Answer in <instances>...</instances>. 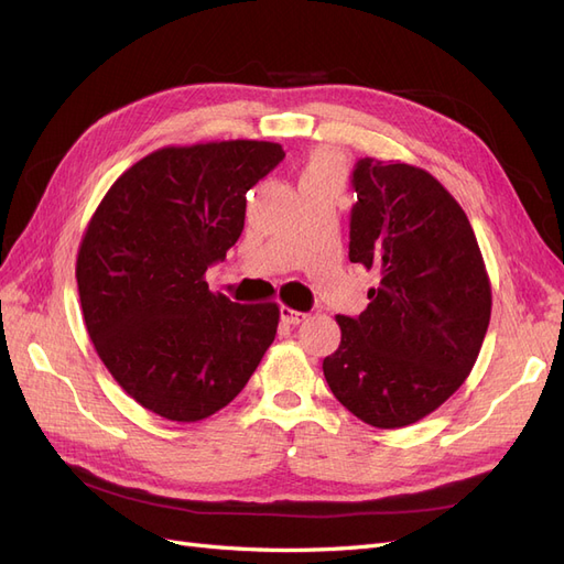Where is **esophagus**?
Masks as SVG:
<instances>
[{
  "mask_svg": "<svg viewBox=\"0 0 564 564\" xmlns=\"http://www.w3.org/2000/svg\"><path fill=\"white\" fill-rule=\"evenodd\" d=\"M305 317V313H299V311H294V308H286V305H282L280 308V319L284 322V324H292V327H296V324H301Z\"/></svg>",
  "mask_w": 564,
  "mask_h": 564,
  "instance_id": "1",
  "label": "esophagus"
}]
</instances>
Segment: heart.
<instances>
[{
  "mask_svg": "<svg viewBox=\"0 0 564 564\" xmlns=\"http://www.w3.org/2000/svg\"><path fill=\"white\" fill-rule=\"evenodd\" d=\"M301 183H340V162L329 150H317L303 169Z\"/></svg>",
  "mask_w": 564,
  "mask_h": 564,
  "instance_id": "obj_1",
  "label": "heart"
}]
</instances>
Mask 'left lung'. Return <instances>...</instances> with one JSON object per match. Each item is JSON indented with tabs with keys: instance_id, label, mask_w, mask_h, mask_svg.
I'll return each mask as SVG.
<instances>
[{
	"instance_id": "1",
	"label": "left lung",
	"mask_w": 564,
	"mask_h": 564,
	"mask_svg": "<svg viewBox=\"0 0 564 564\" xmlns=\"http://www.w3.org/2000/svg\"><path fill=\"white\" fill-rule=\"evenodd\" d=\"M350 263L377 272L369 305L338 315L322 369L334 398L373 429H402L449 400L470 373L491 286L470 220L437 178L404 162L357 160Z\"/></svg>"
}]
</instances>
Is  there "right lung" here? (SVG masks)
<instances>
[{"label": "right lung", "mask_w": 564, "mask_h": 564, "mask_svg": "<svg viewBox=\"0 0 564 564\" xmlns=\"http://www.w3.org/2000/svg\"><path fill=\"white\" fill-rule=\"evenodd\" d=\"M282 160L268 141L155 150L112 183L82 237L75 275L94 348L162 419L216 414L275 340L278 303H232L204 272L240 240L249 187Z\"/></svg>", "instance_id": "add662e5"}]
</instances>
